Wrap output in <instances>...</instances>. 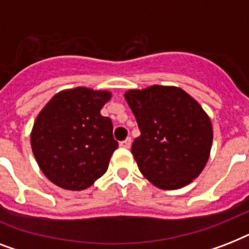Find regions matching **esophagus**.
<instances>
[{
  "instance_id": "1",
  "label": "esophagus",
  "mask_w": 249,
  "mask_h": 249,
  "mask_svg": "<svg viewBox=\"0 0 249 249\" xmlns=\"http://www.w3.org/2000/svg\"><path fill=\"white\" fill-rule=\"evenodd\" d=\"M130 144H132V138H126V140H124L123 142H120V147L129 148L130 147Z\"/></svg>"
}]
</instances>
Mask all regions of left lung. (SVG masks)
I'll return each mask as SVG.
<instances>
[{
	"label": "left lung",
	"instance_id": "8db88e82",
	"mask_svg": "<svg viewBox=\"0 0 249 249\" xmlns=\"http://www.w3.org/2000/svg\"><path fill=\"white\" fill-rule=\"evenodd\" d=\"M124 97L141 130L132 154L143 177L161 190L191 183L208 163L212 147L207 112L177 86L129 89Z\"/></svg>",
	"mask_w": 249,
	"mask_h": 249
}]
</instances>
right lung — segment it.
Masks as SVG:
<instances>
[{
  "label": "right lung",
  "mask_w": 249,
  "mask_h": 249,
  "mask_svg": "<svg viewBox=\"0 0 249 249\" xmlns=\"http://www.w3.org/2000/svg\"><path fill=\"white\" fill-rule=\"evenodd\" d=\"M108 90L85 86L56 93L37 115L31 147L41 172L64 190L81 191L108 168L117 148L111 119L101 115Z\"/></svg>",
  "instance_id": "right-lung-1"
}]
</instances>
